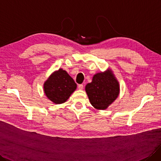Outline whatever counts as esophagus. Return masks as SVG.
<instances>
[{"label":"esophagus","mask_w":161,"mask_h":161,"mask_svg":"<svg viewBox=\"0 0 161 161\" xmlns=\"http://www.w3.org/2000/svg\"><path fill=\"white\" fill-rule=\"evenodd\" d=\"M83 88H84V85L83 84H80V85H78V89L79 90H83Z\"/></svg>","instance_id":"esophagus-1"}]
</instances>
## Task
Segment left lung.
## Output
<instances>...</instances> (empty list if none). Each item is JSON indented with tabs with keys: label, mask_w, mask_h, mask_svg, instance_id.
Returning a JSON list of instances; mask_svg holds the SVG:
<instances>
[{
	"label": "left lung",
	"mask_w": 161,
	"mask_h": 161,
	"mask_svg": "<svg viewBox=\"0 0 161 161\" xmlns=\"http://www.w3.org/2000/svg\"><path fill=\"white\" fill-rule=\"evenodd\" d=\"M85 90L92 106L97 110H106L120 94V84L112 70L108 68L96 74Z\"/></svg>",
	"instance_id": "1"
}]
</instances>
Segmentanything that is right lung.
Segmentation results:
<instances>
[{
  "label": "right lung",
  "mask_w": 161,
  "mask_h": 161,
  "mask_svg": "<svg viewBox=\"0 0 161 161\" xmlns=\"http://www.w3.org/2000/svg\"><path fill=\"white\" fill-rule=\"evenodd\" d=\"M76 88L73 78L61 68L53 71L43 84L45 96L55 104L65 102Z\"/></svg>",
  "instance_id": "add662e5"
}]
</instances>
